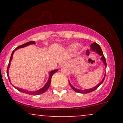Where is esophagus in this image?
I'll return each mask as SVG.
<instances>
[{"instance_id":"obj_1","label":"esophagus","mask_w":123,"mask_h":123,"mask_svg":"<svg viewBox=\"0 0 123 123\" xmlns=\"http://www.w3.org/2000/svg\"><path fill=\"white\" fill-rule=\"evenodd\" d=\"M61 65L62 66H63V65H65V63H62L61 64Z\"/></svg>"}]
</instances>
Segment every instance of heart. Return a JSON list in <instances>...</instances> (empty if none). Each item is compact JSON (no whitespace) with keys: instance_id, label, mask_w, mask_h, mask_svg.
I'll return each instance as SVG.
<instances>
[{"instance_id":"1","label":"heart","mask_w":123,"mask_h":123,"mask_svg":"<svg viewBox=\"0 0 123 123\" xmlns=\"http://www.w3.org/2000/svg\"><path fill=\"white\" fill-rule=\"evenodd\" d=\"M81 46H80V45H78L76 43H73L71 44L68 46V49L69 51H74V50H76V49H78V50H80V49H81Z\"/></svg>"}]
</instances>
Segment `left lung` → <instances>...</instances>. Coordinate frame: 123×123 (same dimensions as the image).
Listing matches in <instances>:
<instances>
[{
  "mask_svg": "<svg viewBox=\"0 0 123 123\" xmlns=\"http://www.w3.org/2000/svg\"><path fill=\"white\" fill-rule=\"evenodd\" d=\"M90 49H91V51H93V52H95L96 53L98 54L99 55L101 56V60L102 61V62L104 63V65H105V68H106V62L105 58V57H104V54H103V52H102V49H101V47L99 46L98 44L94 42V43L91 44V46H90ZM105 75H104V78H103V79L102 80V81L99 83V84H97L95 87H92V88H90V89H86V90H80V89H77V88H75V87H73V86L71 84V83H70L69 81V85L70 86V87H71L72 88L73 90H74V91H75L76 92H79V93H82V94H87V93L91 92H92V91H94V90H95L96 89L98 88L99 86L100 85H101V84H102V83H103V81H104V80H105Z\"/></svg>",
  "mask_w": 123,
  "mask_h": 123,
  "instance_id": "left-lung-1",
  "label": "left lung"
}]
</instances>
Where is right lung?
Listing matches in <instances>:
<instances>
[{
	"mask_svg": "<svg viewBox=\"0 0 123 123\" xmlns=\"http://www.w3.org/2000/svg\"><path fill=\"white\" fill-rule=\"evenodd\" d=\"M31 44H36V43H35V42H33V41H31V42H27V43H25V44H23L21 45V46H18V47H17L16 49H15L14 50H13V51L12 52V55H11L9 63H8V65L7 70V77H8V80H9L10 82V79L9 75H8V69H9L10 66V62H11V61H12V55H13L15 51L17 50L18 49H21V48L25 47H26V46H29V45H31ZM58 70V69H55V70H52V71H51L49 73V79H48L47 83H46V84H45V85L44 86V87H42V88L39 89V90H36V91H28V90H24V89L18 88V87H15V86H14V87H15V88L17 89V90H18V91H21V92H23V93H25V94H29V95H39V94H43V93H44V92H46V91H47L48 89H49V87H50V84H51V80L52 76H53V75L54 74V73L57 72Z\"/></svg>",
	"mask_w": 123,
	"mask_h": 123,
	"instance_id": "1",
	"label": "right lung"
}]
</instances>
